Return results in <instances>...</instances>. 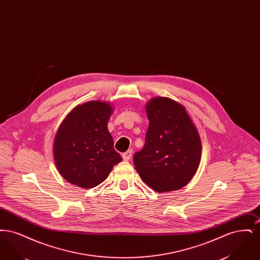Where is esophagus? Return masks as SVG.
<instances>
[{
    "instance_id": "1",
    "label": "esophagus",
    "mask_w": 260,
    "mask_h": 260,
    "mask_svg": "<svg viewBox=\"0 0 260 260\" xmlns=\"http://www.w3.org/2000/svg\"><path fill=\"white\" fill-rule=\"evenodd\" d=\"M132 156H133V150H127L126 152H124V153L122 154V157H123V159H124V161L131 160Z\"/></svg>"
}]
</instances>
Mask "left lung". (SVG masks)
I'll return each instance as SVG.
<instances>
[{
	"label": "left lung",
	"mask_w": 260,
	"mask_h": 260,
	"mask_svg": "<svg viewBox=\"0 0 260 260\" xmlns=\"http://www.w3.org/2000/svg\"><path fill=\"white\" fill-rule=\"evenodd\" d=\"M149 126L143 149L134 156L136 172L158 193L179 190L198 170L202 142L179 102L158 96L145 105Z\"/></svg>",
	"instance_id": "left-lung-1"
}]
</instances>
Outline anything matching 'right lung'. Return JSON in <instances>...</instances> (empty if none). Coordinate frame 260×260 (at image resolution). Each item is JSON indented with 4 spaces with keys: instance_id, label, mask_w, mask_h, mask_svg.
<instances>
[{
    "instance_id": "right-lung-1",
    "label": "right lung",
    "mask_w": 260,
    "mask_h": 260,
    "mask_svg": "<svg viewBox=\"0 0 260 260\" xmlns=\"http://www.w3.org/2000/svg\"><path fill=\"white\" fill-rule=\"evenodd\" d=\"M112 113L109 102L91 100L77 105L62 121L52 152L58 173L69 183L93 188L122 161L107 127Z\"/></svg>"
}]
</instances>
